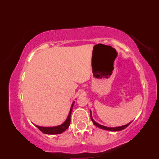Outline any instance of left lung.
I'll use <instances>...</instances> for the list:
<instances>
[{
  "label": "left lung",
  "mask_w": 159,
  "mask_h": 159,
  "mask_svg": "<svg viewBox=\"0 0 159 159\" xmlns=\"http://www.w3.org/2000/svg\"><path fill=\"white\" fill-rule=\"evenodd\" d=\"M90 117H91V120H92L93 123L96 126H97L98 128H100V129H103V130H106V131H111V132H118V131H121V130H123L124 129H125L128 125H129L132 122H130V123H127L126 125H122V126H118V127H107V126H105V125H101V124L98 123L97 122H96L95 120L93 119L92 117V113H91V111H90Z\"/></svg>",
  "instance_id": "8db88e82"
}]
</instances>
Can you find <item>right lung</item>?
I'll use <instances>...</instances> for the list:
<instances>
[{
    "label": "right lung",
    "instance_id": "1",
    "mask_svg": "<svg viewBox=\"0 0 159 159\" xmlns=\"http://www.w3.org/2000/svg\"><path fill=\"white\" fill-rule=\"evenodd\" d=\"M75 103V101L72 102V106L70 107V111H69V115L67 116L66 120L63 122V123L59 125H57V126H52V127H43V126H39V125H35L38 129L41 131L42 132L45 133L47 134H61L64 131L68 129L69 125H70L71 122V114H72V107H73V105Z\"/></svg>",
    "mask_w": 159,
    "mask_h": 159
}]
</instances>
